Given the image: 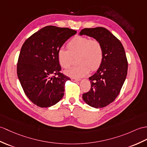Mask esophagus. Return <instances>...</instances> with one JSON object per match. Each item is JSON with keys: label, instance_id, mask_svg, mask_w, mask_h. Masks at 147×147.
Returning <instances> with one entry per match:
<instances>
[{"label": "esophagus", "instance_id": "obj_1", "mask_svg": "<svg viewBox=\"0 0 147 147\" xmlns=\"http://www.w3.org/2000/svg\"><path fill=\"white\" fill-rule=\"evenodd\" d=\"M71 81H73V82H78V81H80V80L76 79V78H71Z\"/></svg>", "mask_w": 147, "mask_h": 147}]
</instances>
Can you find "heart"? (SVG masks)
Masks as SVG:
<instances>
[{
    "label": "heart",
    "mask_w": 147,
    "mask_h": 147,
    "mask_svg": "<svg viewBox=\"0 0 147 147\" xmlns=\"http://www.w3.org/2000/svg\"><path fill=\"white\" fill-rule=\"evenodd\" d=\"M67 49L60 47L57 50V57L60 66L67 68L72 63L73 56H77L76 66L64 71L67 76L80 78L91 71H96L103 59V48L97 39H90L85 36H76L67 44Z\"/></svg>",
    "instance_id": "1"
}]
</instances>
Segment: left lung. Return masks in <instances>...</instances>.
<instances>
[{
	"label": "left lung",
	"mask_w": 147,
	"mask_h": 147,
	"mask_svg": "<svg viewBox=\"0 0 147 147\" xmlns=\"http://www.w3.org/2000/svg\"><path fill=\"white\" fill-rule=\"evenodd\" d=\"M80 35L97 39L103 48V59L97 71L89 78L91 89L83 94L85 103L95 108L107 107L120 92L126 80L128 62L122 44L104 27L85 28Z\"/></svg>",
	"instance_id": "1"
}]
</instances>
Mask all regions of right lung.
<instances>
[{
  "label": "right lung",
  "instance_id": "right-lung-1",
  "mask_svg": "<svg viewBox=\"0 0 147 147\" xmlns=\"http://www.w3.org/2000/svg\"><path fill=\"white\" fill-rule=\"evenodd\" d=\"M76 33L69 28L48 26L23 44L17 73L26 96L37 107H51L63 97L66 82L71 80L60 72L57 52Z\"/></svg>",
  "mask_w": 147,
  "mask_h": 147
}]
</instances>
